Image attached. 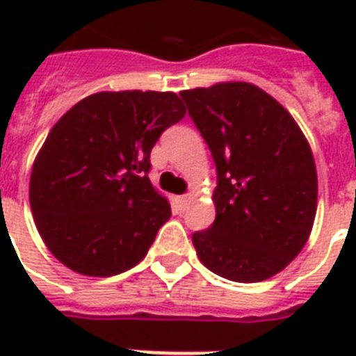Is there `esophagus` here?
Masks as SVG:
<instances>
[{"label":"esophagus","mask_w":356,"mask_h":356,"mask_svg":"<svg viewBox=\"0 0 356 356\" xmlns=\"http://www.w3.org/2000/svg\"><path fill=\"white\" fill-rule=\"evenodd\" d=\"M190 201H192V195L190 194H186V195H179L177 197V203H179V207H181V209H186V207L190 205Z\"/></svg>","instance_id":"34e87169"}]
</instances>
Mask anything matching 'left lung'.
<instances>
[{
    "instance_id": "8db88e82",
    "label": "left lung",
    "mask_w": 356,
    "mask_h": 356,
    "mask_svg": "<svg viewBox=\"0 0 356 356\" xmlns=\"http://www.w3.org/2000/svg\"><path fill=\"white\" fill-rule=\"evenodd\" d=\"M216 164V220L192 234L203 264L236 282L282 271L303 249L318 207L310 145L281 103L251 83L183 90Z\"/></svg>"
}]
</instances>
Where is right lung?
<instances>
[{
  "mask_svg": "<svg viewBox=\"0 0 356 356\" xmlns=\"http://www.w3.org/2000/svg\"><path fill=\"white\" fill-rule=\"evenodd\" d=\"M184 114L173 92H97L53 125L33 164L29 203L55 259L90 277L144 259L172 216L147 177L151 149Z\"/></svg>",
  "mask_w": 356,
  "mask_h": 356,
  "instance_id": "right-lung-1",
  "label": "right lung"
}]
</instances>
